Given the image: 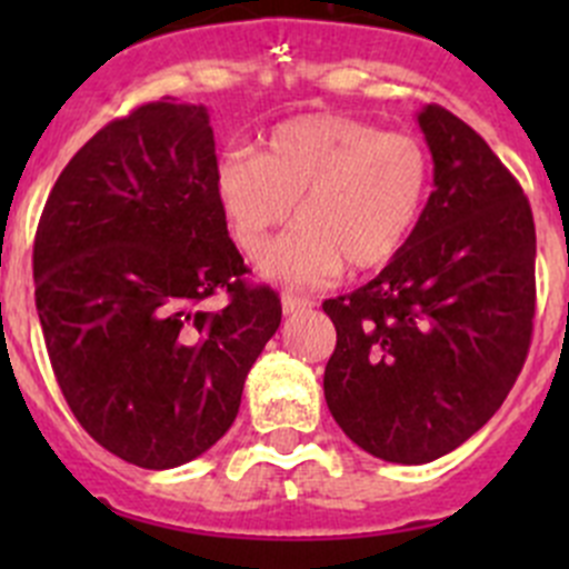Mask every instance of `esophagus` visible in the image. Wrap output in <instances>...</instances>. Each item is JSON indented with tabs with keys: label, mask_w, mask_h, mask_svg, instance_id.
<instances>
[{
	"label": "esophagus",
	"mask_w": 569,
	"mask_h": 569,
	"mask_svg": "<svg viewBox=\"0 0 569 569\" xmlns=\"http://www.w3.org/2000/svg\"><path fill=\"white\" fill-rule=\"evenodd\" d=\"M280 302H283V313H300V311H308V308H313L311 297L289 295V291H286V295L280 297Z\"/></svg>",
	"instance_id": "obj_1"
}]
</instances>
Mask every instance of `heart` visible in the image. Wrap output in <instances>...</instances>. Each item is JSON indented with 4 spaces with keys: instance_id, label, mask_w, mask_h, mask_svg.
I'll return each mask as SVG.
<instances>
[{
    "instance_id": "heart-1",
    "label": "heart",
    "mask_w": 569,
    "mask_h": 569,
    "mask_svg": "<svg viewBox=\"0 0 569 569\" xmlns=\"http://www.w3.org/2000/svg\"><path fill=\"white\" fill-rule=\"evenodd\" d=\"M432 189V159L418 137L347 114L280 120L261 148L226 153L214 194L231 239L261 258L298 203L301 226L261 261L263 274L313 286L349 263L369 272L391 263L418 231Z\"/></svg>"
}]
</instances>
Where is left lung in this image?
I'll return each instance as SVG.
<instances>
[{
    "label": "left lung",
    "mask_w": 569,
    "mask_h": 569,
    "mask_svg": "<svg viewBox=\"0 0 569 569\" xmlns=\"http://www.w3.org/2000/svg\"><path fill=\"white\" fill-rule=\"evenodd\" d=\"M435 189L407 248L352 295L325 300L336 349L325 399L352 443L423 465L479 432L526 363L537 233L518 178L465 120L418 112Z\"/></svg>",
    "instance_id": "left-lung-1"
}]
</instances>
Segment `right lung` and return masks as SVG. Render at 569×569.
Returning <instances> with one entry per match:
<instances>
[{
	"label": "right lung",
	"instance_id": "add662e5",
	"mask_svg": "<svg viewBox=\"0 0 569 569\" xmlns=\"http://www.w3.org/2000/svg\"><path fill=\"white\" fill-rule=\"evenodd\" d=\"M200 104L151 101L96 131L40 214L32 272L57 386L84 432L164 470L231 429L248 371L280 325L250 286L214 194ZM226 293L220 312L202 302Z\"/></svg>",
	"mask_w": 569,
	"mask_h": 569
}]
</instances>
